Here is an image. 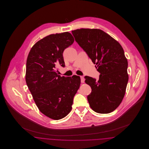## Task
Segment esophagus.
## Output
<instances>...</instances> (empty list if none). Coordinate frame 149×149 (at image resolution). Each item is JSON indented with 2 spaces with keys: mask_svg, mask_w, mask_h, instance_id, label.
Returning <instances> with one entry per match:
<instances>
[{
  "mask_svg": "<svg viewBox=\"0 0 149 149\" xmlns=\"http://www.w3.org/2000/svg\"><path fill=\"white\" fill-rule=\"evenodd\" d=\"M80 79H81V82L82 83H84V77L83 76H80Z\"/></svg>",
  "mask_w": 149,
  "mask_h": 149,
  "instance_id": "obj_1",
  "label": "esophagus"
}]
</instances>
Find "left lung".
I'll use <instances>...</instances> for the list:
<instances>
[{
	"label": "left lung",
	"mask_w": 149,
	"mask_h": 149,
	"mask_svg": "<svg viewBox=\"0 0 149 149\" xmlns=\"http://www.w3.org/2000/svg\"><path fill=\"white\" fill-rule=\"evenodd\" d=\"M71 32L100 74L98 81L85 77V83L92 88L87 97L91 108L99 113L113 112L123 100L128 80L127 60L122 47L99 29H77Z\"/></svg>",
	"instance_id": "obj_1"
}]
</instances>
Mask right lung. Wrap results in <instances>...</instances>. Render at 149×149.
Returning a JSON list of instances; mask_svg holds the SVG:
<instances>
[{
  "label": "right lung",
  "instance_id": "add662e5",
  "mask_svg": "<svg viewBox=\"0 0 149 149\" xmlns=\"http://www.w3.org/2000/svg\"><path fill=\"white\" fill-rule=\"evenodd\" d=\"M74 41L68 32L47 36L33 46L27 59L26 81L29 90L40 112L55 120L70 113L80 85V77H61L55 72L56 64L65 66L63 52Z\"/></svg>",
  "mask_w": 149,
  "mask_h": 149
}]
</instances>
